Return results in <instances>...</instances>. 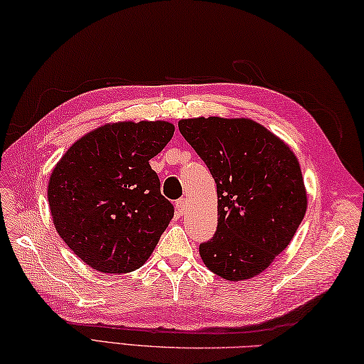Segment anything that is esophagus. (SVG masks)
<instances>
[{"label":"esophagus","mask_w":364,"mask_h":364,"mask_svg":"<svg viewBox=\"0 0 364 364\" xmlns=\"http://www.w3.org/2000/svg\"><path fill=\"white\" fill-rule=\"evenodd\" d=\"M175 206H176L178 213L183 214V213H184V210H186V198H180V200H176Z\"/></svg>","instance_id":"34e87169"}]
</instances>
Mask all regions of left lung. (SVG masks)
Returning <instances> with one entry per match:
<instances>
[{"mask_svg":"<svg viewBox=\"0 0 364 364\" xmlns=\"http://www.w3.org/2000/svg\"><path fill=\"white\" fill-rule=\"evenodd\" d=\"M218 186V230L200 244L205 266L241 282L266 270L296 235L306 191L296 154L250 119L178 122Z\"/></svg>","mask_w":364,"mask_h":364,"instance_id":"obj_1","label":"left lung"}]
</instances>
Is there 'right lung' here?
<instances>
[{
    "instance_id": "add662e5",
    "label": "right lung",
    "mask_w": 364,
    "mask_h": 364,
    "mask_svg": "<svg viewBox=\"0 0 364 364\" xmlns=\"http://www.w3.org/2000/svg\"><path fill=\"white\" fill-rule=\"evenodd\" d=\"M175 127L107 123L78 139L53 168L48 203L59 236L87 266L127 274L150 258L173 218L149 161Z\"/></svg>"
}]
</instances>
